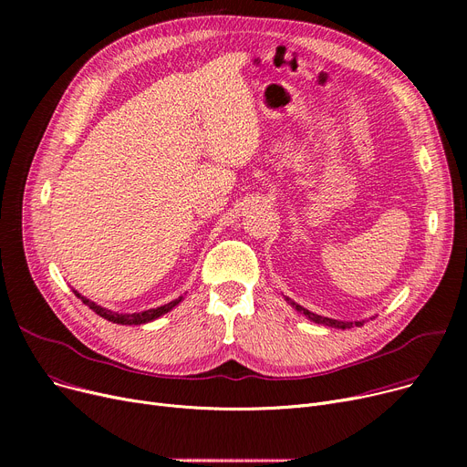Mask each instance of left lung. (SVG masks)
<instances>
[{
	"mask_svg": "<svg viewBox=\"0 0 467 467\" xmlns=\"http://www.w3.org/2000/svg\"><path fill=\"white\" fill-rule=\"evenodd\" d=\"M285 301L296 308L297 312H301V314H305L308 320H312L314 324H322V326H329V327H335V329H350V327H354V326H363V322H340V320H333V317H326V316H317V314H314V312H310V310H306V308H303L301 305H297V303H293L291 299H287L285 297Z\"/></svg>",
	"mask_w": 467,
	"mask_h": 467,
	"instance_id": "8db88e82",
	"label": "left lung"
}]
</instances>
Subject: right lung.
I'll return each mask as SVG.
<instances>
[{"mask_svg": "<svg viewBox=\"0 0 467 467\" xmlns=\"http://www.w3.org/2000/svg\"><path fill=\"white\" fill-rule=\"evenodd\" d=\"M76 293V296L90 308V310H94L98 316H102L104 320H108V322H113V324H120V326H140V324H147V322H153V320H157V317H161L162 314H166V312H170L171 308H174L176 305H180L182 303V299L183 297H178L176 301H170V303H166V305H162V306H157V308H150V310H143V312H134V314H119V312H111V310H108V308H102L100 305H96V303H92V301H88L87 297H83L81 293H78V291H73Z\"/></svg>", "mask_w": 467, "mask_h": 467, "instance_id": "right-lung-1", "label": "right lung"}]
</instances>
